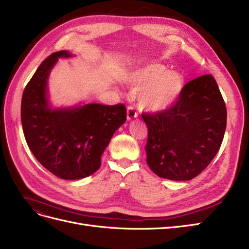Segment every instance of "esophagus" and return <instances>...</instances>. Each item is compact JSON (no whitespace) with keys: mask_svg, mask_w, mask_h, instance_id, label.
Returning a JSON list of instances; mask_svg holds the SVG:
<instances>
[{"mask_svg":"<svg viewBox=\"0 0 249 249\" xmlns=\"http://www.w3.org/2000/svg\"><path fill=\"white\" fill-rule=\"evenodd\" d=\"M137 116H138L137 112L135 111V109L132 106L127 107V110H126V118H127V120H132L133 118H136Z\"/></svg>","mask_w":249,"mask_h":249,"instance_id":"obj_1","label":"esophagus"}]
</instances>
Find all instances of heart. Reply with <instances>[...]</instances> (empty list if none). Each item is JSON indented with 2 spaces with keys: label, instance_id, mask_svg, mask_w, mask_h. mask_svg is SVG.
<instances>
[{
  "label": "heart",
  "instance_id": "obj_1",
  "mask_svg": "<svg viewBox=\"0 0 249 249\" xmlns=\"http://www.w3.org/2000/svg\"><path fill=\"white\" fill-rule=\"evenodd\" d=\"M130 85L139 94V105L150 112L167 110L178 100L184 87V79L176 71H167L161 63L150 62L135 70Z\"/></svg>",
  "mask_w": 249,
  "mask_h": 249
}]
</instances>
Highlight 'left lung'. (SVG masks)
Returning a JSON list of instances; mask_svg holds the SVG:
<instances>
[{
	"mask_svg": "<svg viewBox=\"0 0 249 249\" xmlns=\"http://www.w3.org/2000/svg\"><path fill=\"white\" fill-rule=\"evenodd\" d=\"M141 115L148 129L147 165L172 180H189L206 169L227 127V107L211 74L188 82L167 110Z\"/></svg>",
	"mask_w": 249,
	"mask_h": 249,
	"instance_id": "obj_1",
	"label": "left lung"
}]
</instances>
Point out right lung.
<instances>
[{
    "label": "right lung",
    "mask_w": 249,
    "mask_h": 249,
    "mask_svg": "<svg viewBox=\"0 0 249 249\" xmlns=\"http://www.w3.org/2000/svg\"><path fill=\"white\" fill-rule=\"evenodd\" d=\"M70 52L53 53L44 59L21 97V124L27 144L36 160L63 179L89 177L101 166V157L118 127L124 124V104H87L52 109L47 96L48 78L58 58Z\"/></svg>",
    "instance_id": "1"
}]
</instances>
